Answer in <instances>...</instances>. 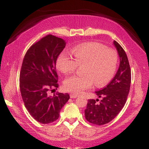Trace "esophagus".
I'll list each match as a JSON object with an SVG mask.
<instances>
[{"mask_svg":"<svg viewBox=\"0 0 149 149\" xmlns=\"http://www.w3.org/2000/svg\"><path fill=\"white\" fill-rule=\"evenodd\" d=\"M70 97H71V98H76V97H77V95L73 94V93H70Z\"/></svg>","mask_w":149,"mask_h":149,"instance_id":"1","label":"esophagus"}]
</instances>
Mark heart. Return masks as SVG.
I'll return each mask as SVG.
<instances>
[{
  "label": "heart",
  "mask_w": 149,
  "mask_h": 149,
  "mask_svg": "<svg viewBox=\"0 0 149 149\" xmlns=\"http://www.w3.org/2000/svg\"><path fill=\"white\" fill-rule=\"evenodd\" d=\"M72 54L74 59L68 53L62 52L56 61L57 68L65 74L73 72L78 66H83L82 76L71 75L65 79L66 90L79 94L90 88L93 82L102 87L113 78L119 61L114 49L97 42H87L75 47Z\"/></svg>",
  "instance_id": "1"
}]
</instances>
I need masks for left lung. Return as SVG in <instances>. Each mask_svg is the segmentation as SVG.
I'll return each instance as SVG.
<instances>
[{"instance_id":"1","label":"left lung","mask_w":149,"mask_h":149,"mask_svg":"<svg viewBox=\"0 0 149 149\" xmlns=\"http://www.w3.org/2000/svg\"><path fill=\"white\" fill-rule=\"evenodd\" d=\"M119 54L120 64L117 74L107 87L95 91L98 99L88 100L85 110V119L94 125H102L111 121L123 109L127 101L131 85V69L125 51L114 40Z\"/></svg>"}]
</instances>
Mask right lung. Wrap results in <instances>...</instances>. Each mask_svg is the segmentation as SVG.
Returning a JSON list of instances; mask_svg holds the SVG:
<instances>
[{
    "instance_id": "right-lung-1",
    "label": "right lung",
    "mask_w": 149,
    "mask_h": 149,
    "mask_svg": "<svg viewBox=\"0 0 149 149\" xmlns=\"http://www.w3.org/2000/svg\"><path fill=\"white\" fill-rule=\"evenodd\" d=\"M65 45L62 38L48 34L28 49L22 62L19 74L22 100L30 115L42 124L56 121L70 98L68 93L49 95V91L59 86L56 60Z\"/></svg>"
}]
</instances>
